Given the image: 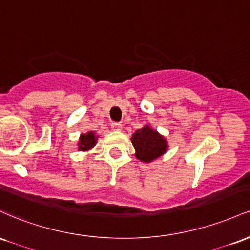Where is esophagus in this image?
Segmentation results:
<instances>
[{"instance_id": "obj_1", "label": "esophagus", "mask_w": 250, "mask_h": 250, "mask_svg": "<svg viewBox=\"0 0 250 250\" xmlns=\"http://www.w3.org/2000/svg\"><path fill=\"white\" fill-rule=\"evenodd\" d=\"M111 128H113V130H121L122 125L120 122H113L111 123Z\"/></svg>"}]
</instances>
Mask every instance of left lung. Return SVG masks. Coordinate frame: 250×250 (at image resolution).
<instances>
[{"label":"left lung","mask_w":250,"mask_h":250,"mask_svg":"<svg viewBox=\"0 0 250 250\" xmlns=\"http://www.w3.org/2000/svg\"><path fill=\"white\" fill-rule=\"evenodd\" d=\"M131 143L136 151L135 156L142 162L154 161L168 149L167 140L148 125L135 131L131 136Z\"/></svg>","instance_id":"obj_1"}]
</instances>
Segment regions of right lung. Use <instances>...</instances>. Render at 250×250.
I'll use <instances>...</instances> for the list:
<instances>
[{
    "instance_id": "1",
    "label": "right lung",
    "mask_w": 250,
    "mask_h": 250,
    "mask_svg": "<svg viewBox=\"0 0 250 250\" xmlns=\"http://www.w3.org/2000/svg\"><path fill=\"white\" fill-rule=\"evenodd\" d=\"M97 142V136L94 131H88L87 134H82L79 140V150H90Z\"/></svg>"
}]
</instances>
